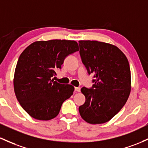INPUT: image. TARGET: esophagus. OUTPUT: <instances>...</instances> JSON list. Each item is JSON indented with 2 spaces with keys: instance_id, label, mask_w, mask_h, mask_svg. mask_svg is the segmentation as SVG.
Wrapping results in <instances>:
<instances>
[{
  "instance_id": "esophagus-1",
  "label": "esophagus",
  "mask_w": 148,
  "mask_h": 148,
  "mask_svg": "<svg viewBox=\"0 0 148 148\" xmlns=\"http://www.w3.org/2000/svg\"><path fill=\"white\" fill-rule=\"evenodd\" d=\"M75 91L76 92H80L81 91V88L80 87H76L75 88Z\"/></svg>"
}]
</instances>
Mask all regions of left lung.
Listing matches in <instances>:
<instances>
[{
	"mask_svg": "<svg viewBox=\"0 0 148 148\" xmlns=\"http://www.w3.org/2000/svg\"><path fill=\"white\" fill-rule=\"evenodd\" d=\"M80 56L89 74L92 88L83 87L86 102L79 108L82 119L91 124L110 121L124 107L131 89L129 61L116 45L98 40H79Z\"/></svg>",
	"mask_w": 148,
	"mask_h": 148,
	"instance_id": "left-lung-1",
	"label": "left lung"
}]
</instances>
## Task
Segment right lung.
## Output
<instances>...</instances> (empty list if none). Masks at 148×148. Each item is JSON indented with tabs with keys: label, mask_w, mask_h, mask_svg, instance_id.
I'll list each match as a JSON object with an SVG mask.
<instances>
[{
	"label": "right lung",
	"mask_w": 148,
	"mask_h": 148,
	"mask_svg": "<svg viewBox=\"0 0 148 148\" xmlns=\"http://www.w3.org/2000/svg\"><path fill=\"white\" fill-rule=\"evenodd\" d=\"M78 50L75 40H38L20 55L14 71V90L20 105L32 117L53 119L64 100L73 95V86L59 84L52 77L56 69H61L66 57Z\"/></svg>",
	"instance_id": "obj_1"
}]
</instances>
